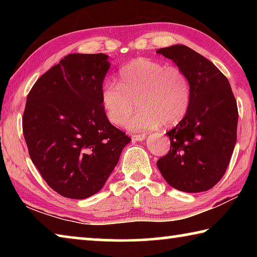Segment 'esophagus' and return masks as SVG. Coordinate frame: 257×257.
Here are the masks:
<instances>
[{"label":"esophagus","instance_id":"1","mask_svg":"<svg viewBox=\"0 0 257 257\" xmlns=\"http://www.w3.org/2000/svg\"><path fill=\"white\" fill-rule=\"evenodd\" d=\"M145 138V135L144 134H138V135H134V136L132 137V139L134 142H142L144 141Z\"/></svg>","mask_w":257,"mask_h":257}]
</instances>
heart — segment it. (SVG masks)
Wrapping results in <instances>:
<instances>
[{"label":"heart","instance_id":"1","mask_svg":"<svg viewBox=\"0 0 257 257\" xmlns=\"http://www.w3.org/2000/svg\"><path fill=\"white\" fill-rule=\"evenodd\" d=\"M116 81H106L101 92L103 110L112 124L123 123L136 98L141 110L124 123L134 132L154 129L161 124L172 127L187 114L190 84L179 67L137 58L120 68Z\"/></svg>","mask_w":257,"mask_h":257}]
</instances>
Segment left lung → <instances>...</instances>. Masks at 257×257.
Wrapping results in <instances>:
<instances>
[{"label": "left lung", "instance_id": "1", "mask_svg": "<svg viewBox=\"0 0 257 257\" xmlns=\"http://www.w3.org/2000/svg\"><path fill=\"white\" fill-rule=\"evenodd\" d=\"M156 53L181 68L190 84L189 108L167 133L170 151L158 161V168L173 188L186 193L206 191L223 177L236 145V98L227 77L188 46L172 45Z\"/></svg>", "mask_w": 257, "mask_h": 257}]
</instances>
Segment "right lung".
Instances as JSON below:
<instances>
[{
	"label": "right lung",
	"mask_w": 257,
	"mask_h": 257,
	"mask_svg": "<svg viewBox=\"0 0 257 257\" xmlns=\"http://www.w3.org/2000/svg\"><path fill=\"white\" fill-rule=\"evenodd\" d=\"M107 58L64 56L27 96L23 132L29 156L46 184L64 197L82 199L101 190L132 141L103 110Z\"/></svg>",
	"instance_id": "add662e5"
}]
</instances>
